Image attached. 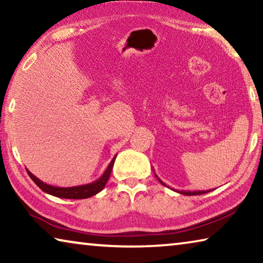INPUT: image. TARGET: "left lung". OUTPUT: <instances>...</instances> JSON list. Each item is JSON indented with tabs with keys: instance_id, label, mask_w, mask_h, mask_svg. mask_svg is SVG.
I'll list each match as a JSON object with an SVG mask.
<instances>
[{
	"instance_id": "8db88e82",
	"label": "left lung",
	"mask_w": 263,
	"mask_h": 263,
	"mask_svg": "<svg viewBox=\"0 0 263 263\" xmlns=\"http://www.w3.org/2000/svg\"><path fill=\"white\" fill-rule=\"evenodd\" d=\"M154 175H155V177H157V179H158V181L160 182V183H161V184H162V185H164V186H168L166 183H163V182L159 179L158 175L155 174V173H154ZM168 188H169V186H168ZM172 190H174V191H176V193L182 194V195H186V196L203 195V194H206V193H209V191H211V190H194V191H185V190H175V189H172Z\"/></svg>"
}]
</instances>
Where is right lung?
Listing matches in <instances>:
<instances>
[{"mask_svg": "<svg viewBox=\"0 0 263 263\" xmlns=\"http://www.w3.org/2000/svg\"><path fill=\"white\" fill-rule=\"evenodd\" d=\"M117 155H115L111 160V162L109 163L108 168L105 169V172L102 174L99 180H96L91 183L88 184H83V185H77V186H69V188H62V186H54L47 183H44L43 181H41L38 177H35L32 173H30L28 169V174L29 176L32 179V181L37 184L39 188H41L44 193L50 194L52 196H55V197H60V198H68V199H83V198H89L91 196H94L96 194H99L100 191L104 189V186L108 182L111 171H112L114 163H115V159Z\"/></svg>", "mask_w": 263, "mask_h": 263, "instance_id": "obj_1", "label": "right lung"}]
</instances>
